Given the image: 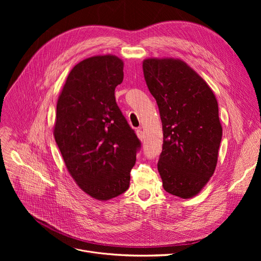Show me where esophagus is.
<instances>
[{
	"label": "esophagus",
	"mask_w": 261,
	"mask_h": 261,
	"mask_svg": "<svg viewBox=\"0 0 261 261\" xmlns=\"http://www.w3.org/2000/svg\"><path fill=\"white\" fill-rule=\"evenodd\" d=\"M136 135H138V138H139L141 141H143L144 138H145V134H144V132H143V130H142L141 128L136 130Z\"/></svg>",
	"instance_id": "1"
}]
</instances>
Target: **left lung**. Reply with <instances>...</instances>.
Segmentation results:
<instances>
[{
	"instance_id": "1",
	"label": "left lung",
	"mask_w": 261,
	"mask_h": 261,
	"mask_svg": "<svg viewBox=\"0 0 261 261\" xmlns=\"http://www.w3.org/2000/svg\"><path fill=\"white\" fill-rule=\"evenodd\" d=\"M147 87L155 98L163 126L158 162L168 194L196 196L213 175L222 139L218 102L194 70L175 59H146Z\"/></svg>"
}]
</instances>
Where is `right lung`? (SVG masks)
Masks as SVG:
<instances>
[{"instance_id":"obj_1","label":"right lung","mask_w":261,"mask_h":261,"mask_svg":"<svg viewBox=\"0 0 261 261\" xmlns=\"http://www.w3.org/2000/svg\"><path fill=\"white\" fill-rule=\"evenodd\" d=\"M122 61L111 55L76 64L57 102L54 135L78 186L97 200L129 188L130 171L142 143L115 100Z\"/></svg>"}]
</instances>
